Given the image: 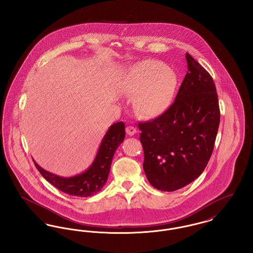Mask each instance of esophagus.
<instances>
[{"label":"esophagus","mask_w":253,"mask_h":253,"mask_svg":"<svg viewBox=\"0 0 253 253\" xmlns=\"http://www.w3.org/2000/svg\"><path fill=\"white\" fill-rule=\"evenodd\" d=\"M126 133H127V134H129V135H134V134L137 133V130L133 126H128L126 128Z\"/></svg>","instance_id":"esophagus-1"}]
</instances>
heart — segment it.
Listing matches in <instances>:
<instances>
[{
	"mask_svg": "<svg viewBox=\"0 0 253 253\" xmlns=\"http://www.w3.org/2000/svg\"><path fill=\"white\" fill-rule=\"evenodd\" d=\"M132 93H136L134 106L145 119L162 116L173 104L178 78L176 73L155 60H146L132 66L126 74Z\"/></svg>",
	"mask_w": 253,
	"mask_h": 253,
	"instance_id": "heart-1",
	"label": "heart"
}]
</instances>
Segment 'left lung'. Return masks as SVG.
<instances>
[{"instance_id": "1", "label": "left lung", "mask_w": 253, "mask_h": 253, "mask_svg": "<svg viewBox=\"0 0 253 253\" xmlns=\"http://www.w3.org/2000/svg\"><path fill=\"white\" fill-rule=\"evenodd\" d=\"M188 72L175 102L159 118L138 123L143 169L157 189L172 192L199 178L212 155L220 124L212 77L186 52Z\"/></svg>"}]
</instances>
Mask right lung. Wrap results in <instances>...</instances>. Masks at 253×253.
<instances>
[{
    "mask_svg": "<svg viewBox=\"0 0 253 253\" xmlns=\"http://www.w3.org/2000/svg\"><path fill=\"white\" fill-rule=\"evenodd\" d=\"M125 137V124L120 121L110 126L106 132L96 156L89 167L73 177H61L52 174L35 163L40 174L55 188L76 197H89L98 193L105 185L111 169L114 155Z\"/></svg>",
    "mask_w": 253,
    "mask_h": 253,
    "instance_id": "obj_1",
    "label": "right lung"
}]
</instances>
